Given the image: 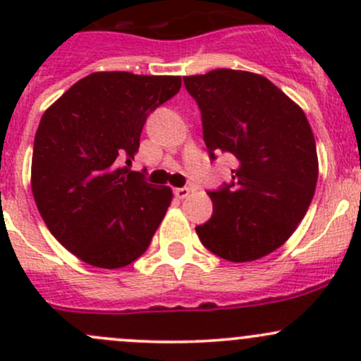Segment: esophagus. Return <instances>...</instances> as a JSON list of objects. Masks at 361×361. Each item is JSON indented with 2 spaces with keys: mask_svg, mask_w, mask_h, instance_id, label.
<instances>
[{
  "mask_svg": "<svg viewBox=\"0 0 361 361\" xmlns=\"http://www.w3.org/2000/svg\"><path fill=\"white\" fill-rule=\"evenodd\" d=\"M188 194H190V188H188V187L174 188V195H176L178 199H185V197H188Z\"/></svg>",
  "mask_w": 361,
  "mask_h": 361,
  "instance_id": "obj_1",
  "label": "esophagus"
}]
</instances>
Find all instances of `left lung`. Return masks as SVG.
I'll return each mask as SVG.
<instances>
[{
	"label": "left lung",
	"mask_w": 361,
	"mask_h": 361,
	"mask_svg": "<svg viewBox=\"0 0 361 361\" xmlns=\"http://www.w3.org/2000/svg\"><path fill=\"white\" fill-rule=\"evenodd\" d=\"M202 120L209 159L231 154V183L207 192L213 214L199 239L228 262H251L278 250L316 190L318 155L304 111L265 76L214 69L185 76Z\"/></svg>",
	"instance_id": "obj_1"
}]
</instances>
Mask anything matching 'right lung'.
Here are the masks:
<instances>
[{"instance_id":"1","label":"right lung","mask_w":361,"mask_h":361,"mask_svg":"<svg viewBox=\"0 0 361 361\" xmlns=\"http://www.w3.org/2000/svg\"><path fill=\"white\" fill-rule=\"evenodd\" d=\"M180 76L101 71L43 113L32 147L31 188L54 238L94 267L120 269L150 246L169 187L129 169L152 111L176 96Z\"/></svg>"}]
</instances>
